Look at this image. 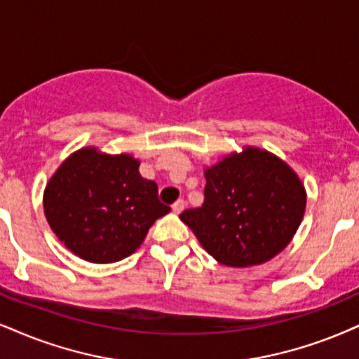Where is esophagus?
Here are the masks:
<instances>
[{
  "label": "esophagus",
  "mask_w": 359,
  "mask_h": 359,
  "mask_svg": "<svg viewBox=\"0 0 359 359\" xmlns=\"http://www.w3.org/2000/svg\"><path fill=\"white\" fill-rule=\"evenodd\" d=\"M171 210H172V213H175V215H180L181 211L184 210V201L183 200H178V201L175 203V205L171 206Z\"/></svg>",
  "instance_id": "esophagus-1"
}]
</instances>
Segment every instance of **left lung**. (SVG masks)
<instances>
[{
    "instance_id": "8db88e82",
    "label": "left lung",
    "mask_w": 359,
    "mask_h": 359,
    "mask_svg": "<svg viewBox=\"0 0 359 359\" xmlns=\"http://www.w3.org/2000/svg\"><path fill=\"white\" fill-rule=\"evenodd\" d=\"M205 201L180 219L221 264L266 263L287 246L302 223L306 193L274 154L246 148L206 170Z\"/></svg>"
}]
</instances>
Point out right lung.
Wrapping results in <instances>:
<instances>
[{
  "mask_svg": "<svg viewBox=\"0 0 359 359\" xmlns=\"http://www.w3.org/2000/svg\"><path fill=\"white\" fill-rule=\"evenodd\" d=\"M138 168L130 154L109 156L95 148L79 149L57 168L44 189V215L79 258L100 264L128 258L154 221L171 211Z\"/></svg>",
  "mask_w": 359,
  "mask_h": 359,
  "instance_id": "right-lung-1",
  "label": "right lung"
}]
</instances>
